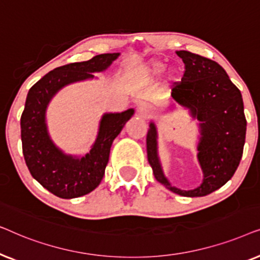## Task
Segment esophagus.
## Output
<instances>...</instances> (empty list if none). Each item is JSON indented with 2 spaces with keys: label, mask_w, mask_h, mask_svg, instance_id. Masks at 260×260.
Masks as SVG:
<instances>
[{
  "label": "esophagus",
  "mask_w": 260,
  "mask_h": 260,
  "mask_svg": "<svg viewBox=\"0 0 260 260\" xmlns=\"http://www.w3.org/2000/svg\"><path fill=\"white\" fill-rule=\"evenodd\" d=\"M137 113H138V116L142 117V118H150L152 115V111L148 105L142 104L137 108Z\"/></svg>",
  "instance_id": "obj_1"
}]
</instances>
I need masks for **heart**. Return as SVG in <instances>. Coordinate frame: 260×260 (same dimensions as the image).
I'll list each match as a JSON object with an SVG mask.
<instances>
[{
	"label": "heart",
	"mask_w": 260,
	"mask_h": 260,
	"mask_svg": "<svg viewBox=\"0 0 260 260\" xmlns=\"http://www.w3.org/2000/svg\"><path fill=\"white\" fill-rule=\"evenodd\" d=\"M162 70H163V63L159 61H154V62H151L150 66H149L148 72L150 73L151 76H156V74H158ZM169 78H173V73H170Z\"/></svg>",
	"instance_id": "obj_1"
}]
</instances>
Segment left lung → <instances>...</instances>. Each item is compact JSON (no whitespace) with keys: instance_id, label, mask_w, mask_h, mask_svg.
Returning a JSON list of instances; mask_svg holds the SVG:
<instances>
[{"instance_id":"8db88e82","label":"left lung","mask_w":260,"mask_h":260,"mask_svg":"<svg viewBox=\"0 0 260 260\" xmlns=\"http://www.w3.org/2000/svg\"><path fill=\"white\" fill-rule=\"evenodd\" d=\"M176 54L184 71L181 81L174 84L172 97L200 122L198 158L204 182L193 190L177 189L168 182L158 162L154 123L147 134L148 161L156 180L166 188L182 197H205L222 187L240 163L246 136L243 97L218 62L188 51Z\"/></svg>"}]
</instances>
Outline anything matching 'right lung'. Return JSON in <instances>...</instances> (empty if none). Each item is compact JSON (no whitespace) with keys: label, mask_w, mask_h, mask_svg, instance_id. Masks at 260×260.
Returning <instances> with one entry per match:
<instances>
[{"label":"right lung","mask_w":260,"mask_h":260,"mask_svg":"<svg viewBox=\"0 0 260 260\" xmlns=\"http://www.w3.org/2000/svg\"><path fill=\"white\" fill-rule=\"evenodd\" d=\"M119 53L99 54L87 61L56 67L30 87L21 115V141L24 161L31 176L56 197L79 198L101 183L109 161L110 148L134 110L103 116L93 147L85 157L62 154L47 134L45 112L51 98L67 84L88 78L111 65Z\"/></svg>","instance_id":"1"}]
</instances>
